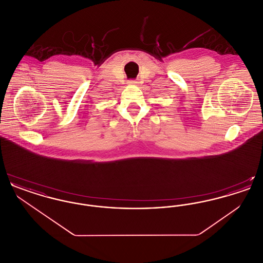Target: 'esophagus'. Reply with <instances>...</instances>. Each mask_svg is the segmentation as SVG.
I'll return each instance as SVG.
<instances>
[{"label": "esophagus", "instance_id": "esophagus-1", "mask_svg": "<svg viewBox=\"0 0 263 263\" xmlns=\"http://www.w3.org/2000/svg\"><path fill=\"white\" fill-rule=\"evenodd\" d=\"M129 85H137V82L134 80H131V81H129Z\"/></svg>", "mask_w": 263, "mask_h": 263}]
</instances>
